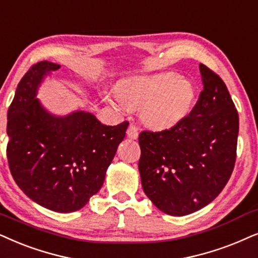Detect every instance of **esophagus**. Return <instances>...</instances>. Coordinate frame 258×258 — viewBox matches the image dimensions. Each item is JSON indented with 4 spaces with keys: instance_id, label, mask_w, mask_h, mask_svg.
Here are the masks:
<instances>
[{
    "instance_id": "obj_1",
    "label": "esophagus",
    "mask_w": 258,
    "mask_h": 258,
    "mask_svg": "<svg viewBox=\"0 0 258 258\" xmlns=\"http://www.w3.org/2000/svg\"><path fill=\"white\" fill-rule=\"evenodd\" d=\"M126 136L132 140H136L139 137V130L134 124H130L128 130H126Z\"/></svg>"
}]
</instances>
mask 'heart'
<instances>
[{
  "mask_svg": "<svg viewBox=\"0 0 258 258\" xmlns=\"http://www.w3.org/2000/svg\"><path fill=\"white\" fill-rule=\"evenodd\" d=\"M104 99L121 110H140L141 121L154 130L180 124L195 109L196 86L173 72L134 76L118 82L116 93L105 92Z\"/></svg>",
  "mask_w": 258,
  "mask_h": 258,
  "instance_id": "obj_1",
  "label": "heart"
}]
</instances>
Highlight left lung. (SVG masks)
<instances>
[{"label": "left lung", "mask_w": 258, "mask_h": 258, "mask_svg": "<svg viewBox=\"0 0 258 258\" xmlns=\"http://www.w3.org/2000/svg\"><path fill=\"white\" fill-rule=\"evenodd\" d=\"M203 91L172 129L142 132L139 170L146 196L160 211L186 216L222 192L236 162L239 118L222 78L200 63Z\"/></svg>", "instance_id": "1"}]
</instances>
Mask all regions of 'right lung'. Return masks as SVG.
<instances>
[{
	"label": "right lung",
	"mask_w": 258,
	"mask_h": 258,
	"mask_svg": "<svg viewBox=\"0 0 258 258\" xmlns=\"http://www.w3.org/2000/svg\"><path fill=\"white\" fill-rule=\"evenodd\" d=\"M59 69L58 63L40 61L20 80L7 115V158L28 198L69 213L84 207L103 186L129 122L111 126L80 110L66 116L47 111L36 98L38 89Z\"/></svg>",
	"instance_id": "add662e5"
}]
</instances>
